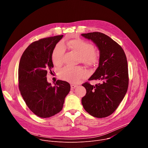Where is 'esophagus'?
I'll list each match as a JSON object with an SVG mask.
<instances>
[{
	"label": "esophagus",
	"mask_w": 148,
	"mask_h": 148,
	"mask_svg": "<svg viewBox=\"0 0 148 148\" xmlns=\"http://www.w3.org/2000/svg\"><path fill=\"white\" fill-rule=\"evenodd\" d=\"M78 86L77 85H74V84H71V89L73 90L75 87H77Z\"/></svg>",
	"instance_id": "1"
}]
</instances>
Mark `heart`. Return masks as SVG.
<instances>
[{"instance_id":"b5f03b06","label":"heart","mask_w":148,"mask_h":148,"mask_svg":"<svg viewBox=\"0 0 148 148\" xmlns=\"http://www.w3.org/2000/svg\"><path fill=\"white\" fill-rule=\"evenodd\" d=\"M68 46L80 56L81 62L84 64L90 66L97 64L99 53L94 49L92 44L78 38L70 40ZM64 53L65 47L62 43H59L55 46L51 55L52 61L55 65L58 66L62 64ZM87 75V71L80 67L66 66L59 71V77L61 79L71 83L79 82L85 78Z\"/></svg>"}]
</instances>
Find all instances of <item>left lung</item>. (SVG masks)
<instances>
[{
    "instance_id": "left-lung-1",
    "label": "left lung",
    "mask_w": 148,
    "mask_h": 148,
    "mask_svg": "<svg viewBox=\"0 0 148 148\" xmlns=\"http://www.w3.org/2000/svg\"><path fill=\"white\" fill-rule=\"evenodd\" d=\"M91 40L99 51V65L88 81L99 80L95 86L82 84L87 93L82 98L83 107L96 118L111 115L123 99L128 87V69L122 48L111 37L100 32L81 34Z\"/></svg>"
}]
</instances>
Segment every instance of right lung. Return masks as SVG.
Segmentation results:
<instances>
[{
  "instance_id": "1",
  "label": "right lung",
  "mask_w": 148,
  "mask_h": 148,
  "mask_svg": "<svg viewBox=\"0 0 148 148\" xmlns=\"http://www.w3.org/2000/svg\"><path fill=\"white\" fill-rule=\"evenodd\" d=\"M62 37L56 36L33 42L20 60L18 78L20 94L29 108L41 118H49L60 112L70 91L69 82L57 80L53 87L46 77L54 67L53 51Z\"/></svg>"
}]
</instances>
